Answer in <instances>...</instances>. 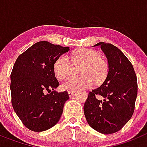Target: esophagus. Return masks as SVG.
<instances>
[{
  "mask_svg": "<svg viewBox=\"0 0 147 147\" xmlns=\"http://www.w3.org/2000/svg\"><path fill=\"white\" fill-rule=\"evenodd\" d=\"M68 94H69V96L72 97V95L75 94V92H74V91H68Z\"/></svg>",
  "mask_w": 147,
  "mask_h": 147,
  "instance_id": "obj_1",
  "label": "esophagus"
}]
</instances>
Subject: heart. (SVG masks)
Instances as JSON below:
<instances>
[{
  "label": "heart",
  "mask_w": 147,
  "mask_h": 147,
  "mask_svg": "<svg viewBox=\"0 0 147 147\" xmlns=\"http://www.w3.org/2000/svg\"><path fill=\"white\" fill-rule=\"evenodd\" d=\"M71 59L75 65H82L79 71L81 78H69L61 84V88L66 91L89 88L92 81L99 84L104 80L108 72L107 62L100 58V55L92 49H82L72 53ZM71 63L66 55H61L53 66L55 75L58 80H63L71 72Z\"/></svg>",
  "instance_id": "b5f03b06"
}]
</instances>
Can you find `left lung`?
Instances as JSON below:
<instances>
[{"instance_id": "left-lung-1", "label": "left lung", "mask_w": 147, "mask_h": 147, "mask_svg": "<svg viewBox=\"0 0 147 147\" xmlns=\"http://www.w3.org/2000/svg\"><path fill=\"white\" fill-rule=\"evenodd\" d=\"M108 61V73L100 87L89 93L84 106L86 121L102 134H112L132 118L138 95L137 77L133 66L118 47L100 42ZM101 98L99 99L96 97Z\"/></svg>"}]
</instances>
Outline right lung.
<instances>
[{"label":"right lung","instance_id":"1","mask_svg":"<svg viewBox=\"0 0 147 147\" xmlns=\"http://www.w3.org/2000/svg\"><path fill=\"white\" fill-rule=\"evenodd\" d=\"M68 51L69 47L43 40L33 44L15 61L10 75L12 104L24 126L32 131H46L61 118L69 97L66 91L55 90L59 83L53 66ZM46 91L48 94H45Z\"/></svg>","mask_w":147,"mask_h":147}]
</instances>
